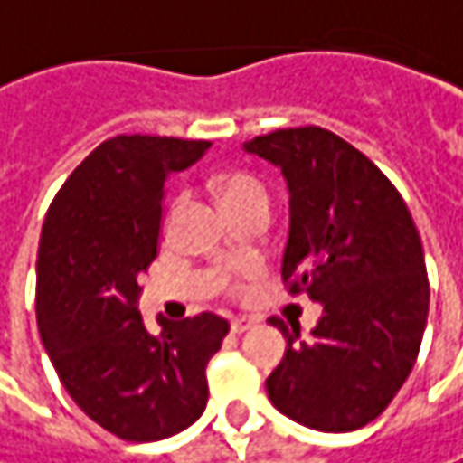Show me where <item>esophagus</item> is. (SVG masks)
Wrapping results in <instances>:
<instances>
[{
	"label": "esophagus",
	"mask_w": 463,
	"mask_h": 463,
	"mask_svg": "<svg viewBox=\"0 0 463 463\" xmlns=\"http://www.w3.org/2000/svg\"><path fill=\"white\" fill-rule=\"evenodd\" d=\"M255 326V318H250V316H237V318H232V332L234 335H245Z\"/></svg>",
	"instance_id": "esophagus-1"
}]
</instances>
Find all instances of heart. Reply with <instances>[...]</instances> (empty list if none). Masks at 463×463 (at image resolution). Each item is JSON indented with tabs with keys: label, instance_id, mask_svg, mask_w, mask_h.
Returning <instances> with one entry per match:
<instances>
[{
	"label": "heart",
	"instance_id": "b5f03b06",
	"mask_svg": "<svg viewBox=\"0 0 463 463\" xmlns=\"http://www.w3.org/2000/svg\"><path fill=\"white\" fill-rule=\"evenodd\" d=\"M215 192L226 211H237L250 203H269V186L250 171H229L215 179Z\"/></svg>",
	"mask_w": 463,
	"mask_h": 463
}]
</instances>
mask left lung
<instances>
[{
  "label": "left lung",
  "instance_id": "8db88e82",
  "mask_svg": "<svg viewBox=\"0 0 463 463\" xmlns=\"http://www.w3.org/2000/svg\"><path fill=\"white\" fill-rule=\"evenodd\" d=\"M245 149L287 179L281 281L324 308L311 337L271 318L287 350L269 398L311 430H361L411 374L427 326L430 279L411 213L364 152L321 126L277 128Z\"/></svg>",
  "mask_w": 463,
  "mask_h": 463
}]
</instances>
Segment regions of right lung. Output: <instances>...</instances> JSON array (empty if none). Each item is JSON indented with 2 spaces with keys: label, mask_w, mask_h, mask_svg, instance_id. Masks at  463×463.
<instances>
[{
  "label": "right lung",
  "mask_w": 463,
  "mask_h": 463,
  "mask_svg": "<svg viewBox=\"0 0 463 463\" xmlns=\"http://www.w3.org/2000/svg\"><path fill=\"white\" fill-rule=\"evenodd\" d=\"M205 139L123 134L102 142L54 194L36 258V321L52 366L91 421L128 443L171 438L208 403V361L229 335L221 316L160 318L137 311L139 274L157 258L171 174Z\"/></svg>",
  "instance_id": "1"
}]
</instances>
